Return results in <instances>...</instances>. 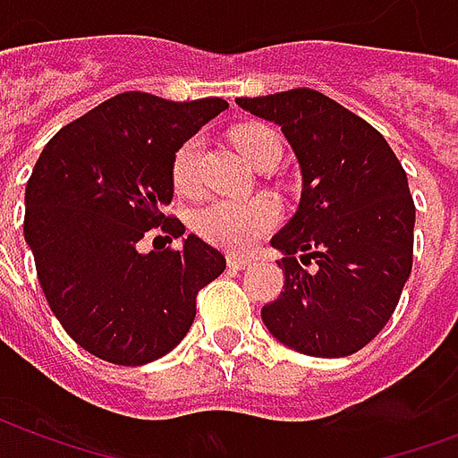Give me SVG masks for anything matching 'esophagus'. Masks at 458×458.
<instances>
[{"mask_svg":"<svg viewBox=\"0 0 458 458\" xmlns=\"http://www.w3.org/2000/svg\"><path fill=\"white\" fill-rule=\"evenodd\" d=\"M228 267H233V269H248V267H252V259L238 258V255H230V258H228Z\"/></svg>","mask_w":458,"mask_h":458,"instance_id":"1","label":"esophagus"}]
</instances>
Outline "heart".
I'll return each mask as SVG.
<instances>
[{"label":"heart","instance_id":"b5f03b06","mask_svg":"<svg viewBox=\"0 0 458 458\" xmlns=\"http://www.w3.org/2000/svg\"><path fill=\"white\" fill-rule=\"evenodd\" d=\"M233 141L240 149V154L259 166L262 161L279 154L282 157V140L275 130L265 124H250L240 127L233 134ZM200 151H203V140L200 137H189L174 151L171 159V183L181 196H193L200 186ZM277 200L269 196H255L248 200H230V199H210L193 213V228L200 238L208 240L216 248L230 250V252H245L259 238H265L269 230L277 228L279 223Z\"/></svg>","mask_w":458,"mask_h":458}]
</instances>
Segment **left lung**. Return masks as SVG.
Here are the masks:
<instances>
[{
	"mask_svg": "<svg viewBox=\"0 0 458 458\" xmlns=\"http://www.w3.org/2000/svg\"><path fill=\"white\" fill-rule=\"evenodd\" d=\"M238 105L277 122L304 179L297 216L272 238L284 252V292L262 307V321L299 353H358L390 321L412 272L403 164L373 124L311 88Z\"/></svg>",
	"mask_w": 458,
	"mask_h": 458,
	"instance_id": "1",
	"label": "left lung"
}]
</instances>
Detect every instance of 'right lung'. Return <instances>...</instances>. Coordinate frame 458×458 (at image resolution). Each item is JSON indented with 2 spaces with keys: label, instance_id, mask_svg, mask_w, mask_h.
Wrapping results in <instances>:
<instances>
[{
  "label": "right lung",
  "instance_id": "1",
  "mask_svg": "<svg viewBox=\"0 0 458 458\" xmlns=\"http://www.w3.org/2000/svg\"><path fill=\"white\" fill-rule=\"evenodd\" d=\"M225 107L220 98L120 93L61 127L36 161L24 238L48 307L95 358L134 368L169 353L189 334L200 289L225 269L223 252L199 235L181 250L140 252L151 228L186 233L164 213L171 159Z\"/></svg>",
  "mask_w": 458,
  "mask_h": 458
}]
</instances>
